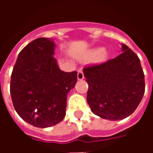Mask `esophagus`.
<instances>
[{
    "label": "esophagus",
    "mask_w": 153,
    "mask_h": 153,
    "mask_svg": "<svg viewBox=\"0 0 153 153\" xmlns=\"http://www.w3.org/2000/svg\"><path fill=\"white\" fill-rule=\"evenodd\" d=\"M77 79L78 80H83L84 79V75H83V70H79L78 71V74H77Z\"/></svg>",
    "instance_id": "34e87169"
}]
</instances>
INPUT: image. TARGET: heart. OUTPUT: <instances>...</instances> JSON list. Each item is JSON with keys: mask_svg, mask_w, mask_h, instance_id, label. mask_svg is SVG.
Wrapping results in <instances>:
<instances>
[{"mask_svg": "<svg viewBox=\"0 0 153 153\" xmlns=\"http://www.w3.org/2000/svg\"><path fill=\"white\" fill-rule=\"evenodd\" d=\"M78 57H79V59L82 60H91V59L97 57V62L101 63V62H103L106 60L107 53L106 51H104L103 48H102V47H97V48H93L92 50L87 51L85 54L78 56Z\"/></svg>", "mask_w": 153, "mask_h": 153, "instance_id": "b5f03b06", "label": "heart"}]
</instances>
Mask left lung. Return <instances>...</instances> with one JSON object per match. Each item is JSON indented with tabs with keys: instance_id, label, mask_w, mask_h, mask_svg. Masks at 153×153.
<instances>
[{
	"instance_id": "8db88e82",
	"label": "left lung",
	"mask_w": 153,
	"mask_h": 153,
	"mask_svg": "<svg viewBox=\"0 0 153 153\" xmlns=\"http://www.w3.org/2000/svg\"><path fill=\"white\" fill-rule=\"evenodd\" d=\"M120 56L83 70L88 84L87 102L95 115L109 120L128 117L138 107L145 90L138 56L121 44Z\"/></svg>"
}]
</instances>
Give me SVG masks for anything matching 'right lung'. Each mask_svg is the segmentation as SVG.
I'll return each mask as SVG.
<instances>
[{
	"mask_svg": "<svg viewBox=\"0 0 153 153\" xmlns=\"http://www.w3.org/2000/svg\"><path fill=\"white\" fill-rule=\"evenodd\" d=\"M53 39L39 38L19 52L11 74L10 95L16 112L38 128L60 123L65 116L67 95L77 72L60 70Z\"/></svg>",
	"mask_w": 153,
	"mask_h": 153,
	"instance_id": "right-lung-1",
	"label": "right lung"
}]
</instances>
